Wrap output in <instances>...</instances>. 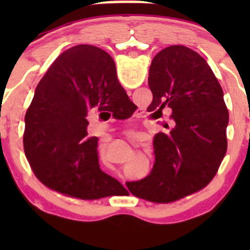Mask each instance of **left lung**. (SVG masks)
I'll return each mask as SVG.
<instances>
[{
	"label": "left lung",
	"mask_w": 250,
	"mask_h": 250,
	"mask_svg": "<svg viewBox=\"0 0 250 250\" xmlns=\"http://www.w3.org/2000/svg\"><path fill=\"white\" fill-rule=\"evenodd\" d=\"M148 84L153 93L148 110L160 119L163 108L170 109L174 128L154 136L150 174L127 186L135 196L168 203L213 180L227 151L228 110L208 63L185 45H170L156 54Z\"/></svg>",
	"instance_id": "8db88e82"
}]
</instances>
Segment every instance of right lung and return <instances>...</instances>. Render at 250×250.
Masks as SVG:
<instances>
[{"label": "right lung", "instance_id": "1", "mask_svg": "<svg viewBox=\"0 0 250 250\" xmlns=\"http://www.w3.org/2000/svg\"><path fill=\"white\" fill-rule=\"evenodd\" d=\"M129 97L104 50L79 44L62 53L37 84L25 113L24 153L43 185L82 200L125 189L101 170L96 136H87L90 109Z\"/></svg>", "mask_w": 250, "mask_h": 250}]
</instances>
